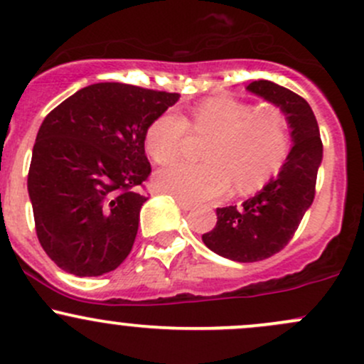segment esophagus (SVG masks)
<instances>
[{
	"label": "esophagus",
	"instance_id": "esophagus-1",
	"mask_svg": "<svg viewBox=\"0 0 364 364\" xmlns=\"http://www.w3.org/2000/svg\"><path fill=\"white\" fill-rule=\"evenodd\" d=\"M175 201H177V205L181 206L182 212H191V210L196 208V205H194V203H191V201H183V199H178V198H175Z\"/></svg>",
	"mask_w": 364,
	"mask_h": 364
}]
</instances>
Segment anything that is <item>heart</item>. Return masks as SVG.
<instances>
[{"instance_id": "1", "label": "heart", "mask_w": 364, "mask_h": 364, "mask_svg": "<svg viewBox=\"0 0 364 364\" xmlns=\"http://www.w3.org/2000/svg\"><path fill=\"white\" fill-rule=\"evenodd\" d=\"M191 128L210 134L205 165L175 163L156 173V189L183 201H208L229 193L232 182L240 191H253L265 183L284 161L288 152V127L276 107H259L213 97L191 109ZM187 135V121L177 111H166L149 124L146 149L159 165L181 154Z\"/></svg>"}]
</instances>
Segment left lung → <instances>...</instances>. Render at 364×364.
<instances>
[{"label":"left lung","mask_w":364,"mask_h":364,"mask_svg":"<svg viewBox=\"0 0 364 364\" xmlns=\"http://www.w3.org/2000/svg\"><path fill=\"white\" fill-rule=\"evenodd\" d=\"M250 93L284 114L291 149L277 177L240 206L217 208V224L203 234L212 252L234 262H259L283 250L312 205L323 144L311 105L291 90L267 80L252 81Z\"/></svg>","instance_id":"1"}]
</instances>
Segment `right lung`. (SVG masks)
<instances>
[{
	"label": "right lung",
	"instance_id": "1",
	"mask_svg": "<svg viewBox=\"0 0 364 364\" xmlns=\"http://www.w3.org/2000/svg\"><path fill=\"white\" fill-rule=\"evenodd\" d=\"M181 99L124 83H95L58 104L36 135L27 177L38 240L65 272L114 271L128 257L147 198L146 132Z\"/></svg>",
	"mask_w": 364,
	"mask_h": 364
}]
</instances>
